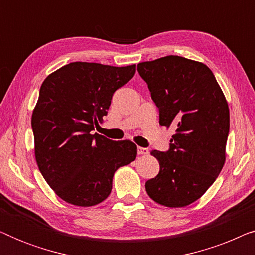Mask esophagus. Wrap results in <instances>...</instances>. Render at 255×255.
<instances>
[{
  "label": "esophagus",
  "instance_id": "esophagus-1",
  "mask_svg": "<svg viewBox=\"0 0 255 255\" xmlns=\"http://www.w3.org/2000/svg\"><path fill=\"white\" fill-rule=\"evenodd\" d=\"M148 149L145 147H138V154L139 155H147L148 154Z\"/></svg>",
  "mask_w": 255,
  "mask_h": 255
}]
</instances>
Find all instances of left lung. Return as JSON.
I'll return each mask as SVG.
<instances>
[{
    "label": "left lung",
    "instance_id": "1",
    "mask_svg": "<svg viewBox=\"0 0 255 255\" xmlns=\"http://www.w3.org/2000/svg\"><path fill=\"white\" fill-rule=\"evenodd\" d=\"M159 109V123L175 132L168 151L151 154L159 174L145 183L156 203L181 208L198 200L215 182L225 162L229 107L214 73L189 59L167 55L138 64Z\"/></svg>",
    "mask_w": 255,
    "mask_h": 255
}]
</instances>
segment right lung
I'll return each mask as SVG.
<instances>
[{"instance_id": "add662e5", "label": "right lung", "mask_w": 255, "mask_h": 255, "mask_svg": "<svg viewBox=\"0 0 255 255\" xmlns=\"http://www.w3.org/2000/svg\"><path fill=\"white\" fill-rule=\"evenodd\" d=\"M127 67L71 62L44 80L32 114L34 154L41 175L67 203L92 207L106 200L113 177L134 161L137 146L94 133L118 88L133 78Z\"/></svg>"}]
</instances>
